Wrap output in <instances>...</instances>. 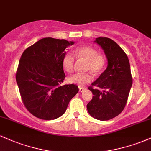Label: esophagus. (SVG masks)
Wrapping results in <instances>:
<instances>
[{
    "label": "esophagus",
    "instance_id": "esophagus-1",
    "mask_svg": "<svg viewBox=\"0 0 151 151\" xmlns=\"http://www.w3.org/2000/svg\"><path fill=\"white\" fill-rule=\"evenodd\" d=\"M86 89L84 87H82V86H79V92H82L84 91Z\"/></svg>",
    "mask_w": 151,
    "mask_h": 151
}]
</instances>
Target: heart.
<instances>
[{"instance_id":"heart-1","label":"heart","mask_w":151,"mask_h":151,"mask_svg":"<svg viewBox=\"0 0 151 151\" xmlns=\"http://www.w3.org/2000/svg\"><path fill=\"white\" fill-rule=\"evenodd\" d=\"M74 58L79 60H86L85 70L91 71L93 73H100L104 69L106 58L101 53L98 52L96 48L89 45L81 46L74 52ZM62 67L67 73H72L74 70V58L70 53H66L62 58ZM91 74L87 73H78L68 77L67 81L70 84L84 86L92 80Z\"/></svg>"}]
</instances>
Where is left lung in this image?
<instances>
[{
	"mask_svg": "<svg viewBox=\"0 0 151 151\" xmlns=\"http://www.w3.org/2000/svg\"><path fill=\"white\" fill-rule=\"evenodd\" d=\"M95 42L104 51L108 66L88 87L93 97L86 108L93 118L107 121L117 116L125 108L133 79L129 58L116 42L108 37H98Z\"/></svg>",
	"mask_w": 151,
	"mask_h": 151,
	"instance_id": "1",
	"label": "left lung"
}]
</instances>
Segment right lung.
I'll return each mask as SVG.
<instances>
[{"mask_svg": "<svg viewBox=\"0 0 151 151\" xmlns=\"http://www.w3.org/2000/svg\"><path fill=\"white\" fill-rule=\"evenodd\" d=\"M74 44L66 40L45 37L27 47L19 61L16 78L22 103L34 116L52 120L63 115L79 88L65 84L62 58Z\"/></svg>", "mask_w": 151, "mask_h": 151, "instance_id": "1", "label": "right lung"}]
</instances>
